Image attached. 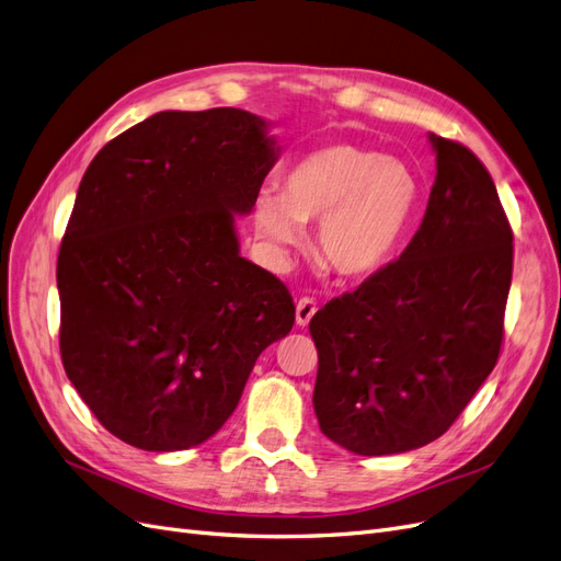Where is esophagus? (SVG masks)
I'll return each instance as SVG.
<instances>
[{"label": "esophagus", "mask_w": 561, "mask_h": 561, "mask_svg": "<svg viewBox=\"0 0 561 561\" xmlns=\"http://www.w3.org/2000/svg\"><path fill=\"white\" fill-rule=\"evenodd\" d=\"M316 311H318V304H316V299H311V297H301V299L297 301V311H295L297 325H299V328H307Z\"/></svg>", "instance_id": "obj_1"}]
</instances>
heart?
<instances>
[{"mask_svg":"<svg viewBox=\"0 0 561 561\" xmlns=\"http://www.w3.org/2000/svg\"><path fill=\"white\" fill-rule=\"evenodd\" d=\"M421 184L410 165L358 145L309 151L283 178L280 194L254 198V227L276 250L301 241L318 222L316 254L339 278L379 274L393 257L419 206Z\"/></svg>","mask_w":561,"mask_h":561,"instance_id":"1","label":"heart"}]
</instances>
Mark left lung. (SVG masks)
Masks as SVG:
<instances>
[{
    "label": "left lung",
    "mask_w": 561,
    "mask_h": 561,
    "mask_svg": "<svg viewBox=\"0 0 561 561\" xmlns=\"http://www.w3.org/2000/svg\"><path fill=\"white\" fill-rule=\"evenodd\" d=\"M428 138L437 173L414 239L309 325L320 431L360 456L402 454L447 433L501 353L513 229L482 161Z\"/></svg>",
    "instance_id": "left-lung-1"
}]
</instances>
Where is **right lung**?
I'll list each match as a JSON object with an SVG mask.
<instances>
[{
  "mask_svg": "<svg viewBox=\"0 0 561 561\" xmlns=\"http://www.w3.org/2000/svg\"><path fill=\"white\" fill-rule=\"evenodd\" d=\"M280 147L245 110L159 112L98 151L58 254L60 355L103 426L145 451L206 443L295 304L241 257Z\"/></svg>",
  "mask_w": 561,
  "mask_h": 561,
  "instance_id": "obj_1",
  "label": "right lung"
}]
</instances>
